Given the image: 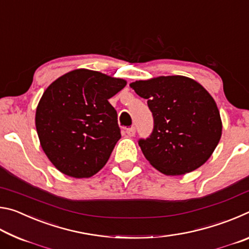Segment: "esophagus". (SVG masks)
<instances>
[{"mask_svg": "<svg viewBox=\"0 0 249 249\" xmlns=\"http://www.w3.org/2000/svg\"><path fill=\"white\" fill-rule=\"evenodd\" d=\"M135 133H136V129H135V127H130V128L126 129V134H127L128 137H133Z\"/></svg>", "mask_w": 249, "mask_h": 249, "instance_id": "esophagus-1", "label": "esophagus"}]
</instances>
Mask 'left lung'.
Listing matches in <instances>:
<instances>
[{
	"label": "left lung",
	"instance_id": "1",
	"mask_svg": "<svg viewBox=\"0 0 249 249\" xmlns=\"http://www.w3.org/2000/svg\"><path fill=\"white\" fill-rule=\"evenodd\" d=\"M129 87L154 116V130L138 144L149 163L166 176H181L206 162L222 136L215 101L199 82L184 75L138 80Z\"/></svg>",
	"mask_w": 249,
	"mask_h": 249
}]
</instances>
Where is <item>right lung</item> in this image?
Masks as SVG:
<instances>
[{
	"label": "right lung",
	"mask_w": 249,
	"mask_h": 249,
	"mask_svg": "<svg viewBox=\"0 0 249 249\" xmlns=\"http://www.w3.org/2000/svg\"><path fill=\"white\" fill-rule=\"evenodd\" d=\"M126 83L99 71L75 69L45 90L36 108V130L59 171L90 178L105 166L121 138L117 113L108 99Z\"/></svg>",
	"instance_id": "right-lung-1"
}]
</instances>
